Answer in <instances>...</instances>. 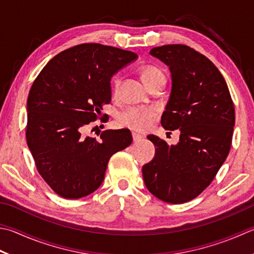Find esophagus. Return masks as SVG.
Segmentation results:
<instances>
[{
    "label": "esophagus",
    "instance_id": "1",
    "mask_svg": "<svg viewBox=\"0 0 254 254\" xmlns=\"http://www.w3.org/2000/svg\"><path fill=\"white\" fill-rule=\"evenodd\" d=\"M132 135V140H133V142H137V141H139L140 139H141V135H139V133H137V132H132L131 133Z\"/></svg>",
    "mask_w": 254,
    "mask_h": 254
}]
</instances>
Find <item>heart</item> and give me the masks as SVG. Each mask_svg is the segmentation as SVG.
Returning a JSON list of instances; mask_svg holds the SVG:
<instances>
[{"mask_svg":"<svg viewBox=\"0 0 254 254\" xmlns=\"http://www.w3.org/2000/svg\"><path fill=\"white\" fill-rule=\"evenodd\" d=\"M141 78L143 83L148 88L151 85L157 83H165L166 76L165 73L159 67L156 66H146L145 68L141 70ZM121 85V78L116 76L113 80L114 92L117 93ZM157 111L155 108H137L132 107L129 108L125 113H123L119 117V123L123 126H127L131 129H135L138 131H143L150 126L151 122L154 121L156 117Z\"/></svg>","mask_w":254,"mask_h":254,"instance_id":"b5f03b06","label":"heart"}]
</instances>
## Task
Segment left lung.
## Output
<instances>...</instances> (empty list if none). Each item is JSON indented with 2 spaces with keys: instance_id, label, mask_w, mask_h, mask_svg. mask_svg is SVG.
<instances>
[{
  "instance_id": "1",
  "label": "left lung",
  "mask_w": 254,
  "mask_h": 254,
  "mask_svg": "<svg viewBox=\"0 0 254 254\" xmlns=\"http://www.w3.org/2000/svg\"><path fill=\"white\" fill-rule=\"evenodd\" d=\"M149 54L168 66L171 93L161 125L179 129V142L155 135V157L142 166L147 189L168 203H184L211 184L231 147L236 115L228 85L211 61L191 47L171 44Z\"/></svg>"
}]
</instances>
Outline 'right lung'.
I'll return each mask as SVG.
<instances>
[{
    "label": "right lung",
    "mask_w": 254,
    "mask_h": 254,
    "mask_svg": "<svg viewBox=\"0 0 254 254\" xmlns=\"http://www.w3.org/2000/svg\"><path fill=\"white\" fill-rule=\"evenodd\" d=\"M137 54L96 43L53 57L27 98L26 141L47 185L66 199H79L102 185L115 152L130 145L129 129L104 130L99 139L82 131L112 100L111 79Z\"/></svg>",
    "instance_id": "1"
}]
</instances>
